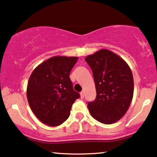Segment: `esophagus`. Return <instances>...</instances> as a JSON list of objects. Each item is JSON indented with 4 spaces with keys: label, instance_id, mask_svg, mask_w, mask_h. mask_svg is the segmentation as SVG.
I'll use <instances>...</instances> for the list:
<instances>
[{
    "label": "esophagus",
    "instance_id": "34e87169",
    "mask_svg": "<svg viewBox=\"0 0 157 157\" xmlns=\"http://www.w3.org/2000/svg\"><path fill=\"white\" fill-rule=\"evenodd\" d=\"M80 97H81V98H83L85 97V92L84 91H82L80 93Z\"/></svg>",
    "mask_w": 157,
    "mask_h": 157
}]
</instances>
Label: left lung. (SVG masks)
<instances>
[{
  "instance_id": "1",
  "label": "left lung",
  "mask_w": 157,
  "mask_h": 157,
  "mask_svg": "<svg viewBox=\"0 0 157 157\" xmlns=\"http://www.w3.org/2000/svg\"><path fill=\"white\" fill-rule=\"evenodd\" d=\"M85 61L93 71L95 100L87 104L95 120L112 124L126 114L133 95V78L130 67L118 54L100 49L88 55Z\"/></svg>"
}]
</instances>
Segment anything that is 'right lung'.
I'll return each mask as SVG.
<instances>
[{"label":"right lung","instance_id":"right-lung-1","mask_svg":"<svg viewBox=\"0 0 157 157\" xmlns=\"http://www.w3.org/2000/svg\"><path fill=\"white\" fill-rule=\"evenodd\" d=\"M77 57L54 56L39 64L27 85L29 106L36 118L49 126H58L70 115L80 94L73 90L70 73Z\"/></svg>","mask_w":157,"mask_h":157}]
</instances>
